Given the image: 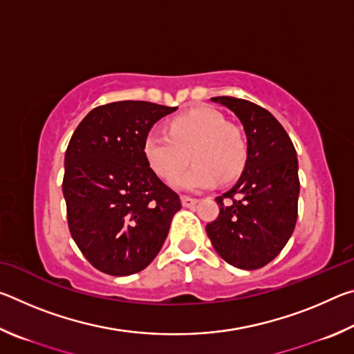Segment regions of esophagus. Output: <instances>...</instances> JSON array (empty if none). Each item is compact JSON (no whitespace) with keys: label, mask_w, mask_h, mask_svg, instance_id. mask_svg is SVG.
I'll use <instances>...</instances> for the list:
<instances>
[{"label":"esophagus","mask_w":354,"mask_h":354,"mask_svg":"<svg viewBox=\"0 0 354 354\" xmlns=\"http://www.w3.org/2000/svg\"><path fill=\"white\" fill-rule=\"evenodd\" d=\"M181 203H183L184 207H192V206H195L196 203H198V200L190 198V196H181Z\"/></svg>","instance_id":"1"}]
</instances>
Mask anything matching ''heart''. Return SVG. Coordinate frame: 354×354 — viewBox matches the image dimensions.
I'll use <instances>...</instances> for the list:
<instances>
[{
    "label": "heart",
    "mask_w": 354,
    "mask_h": 354,
    "mask_svg": "<svg viewBox=\"0 0 354 354\" xmlns=\"http://www.w3.org/2000/svg\"><path fill=\"white\" fill-rule=\"evenodd\" d=\"M169 134L151 133L143 151L160 178H176L189 159L196 165L173 181L179 190L200 192L217 181L227 183L241 175L247 160V142L242 131L226 123L220 112L207 107L190 111L170 123Z\"/></svg>",
    "instance_id": "heart-1"
}]
</instances>
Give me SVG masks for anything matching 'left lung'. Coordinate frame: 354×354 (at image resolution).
Instances as JSON below:
<instances>
[{"label": "left lung", "mask_w": 354, "mask_h": 354, "mask_svg": "<svg viewBox=\"0 0 354 354\" xmlns=\"http://www.w3.org/2000/svg\"><path fill=\"white\" fill-rule=\"evenodd\" d=\"M247 134V162L239 181L215 198L218 217L206 225L221 259L242 270L267 266L286 247L298 217V160L290 137L270 112L251 101L215 97Z\"/></svg>", "instance_id": "left-lung-1"}]
</instances>
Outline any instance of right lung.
<instances>
[{
    "instance_id": "1",
    "label": "right lung",
    "mask_w": 354,
    "mask_h": 354,
    "mask_svg": "<svg viewBox=\"0 0 354 354\" xmlns=\"http://www.w3.org/2000/svg\"><path fill=\"white\" fill-rule=\"evenodd\" d=\"M175 111L117 101L95 107L71 136L62 183L70 234L100 272L128 277L147 268L181 209L143 151L153 124Z\"/></svg>"
}]
</instances>
